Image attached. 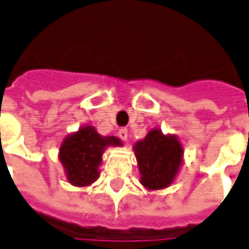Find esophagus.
<instances>
[{"label": "esophagus", "instance_id": "1", "mask_svg": "<svg viewBox=\"0 0 249 249\" xmlns=\"http://www.w3.org/2000/svg\"><path fill=\"white\" fill-rule=\"evenodd\" d=\"M118 136L122 139V140H127V138H128V132H127V128H119Z\"/></svg>", "mask_w": 249, "mask_h": 249}]
</instances>
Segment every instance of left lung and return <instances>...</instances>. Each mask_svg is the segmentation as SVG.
Instances as JSON below:
<instances>
[{"instance_id":"left-lung-1","label":"left lung","mask_w":249,"mask_h":249,"mask_svg":"<svg viewBox=\"0 0 249 249\" xmlns=\"http://www.w3.org/2000/svg\"><path fill=\"white\" fill-rule=\"evenodd\" d=\"M142 184L149 190H161L171 184L182 162L183 149L175 136H165L160 130L148 132L134 146Z\"/></svg>"}]
</instances>
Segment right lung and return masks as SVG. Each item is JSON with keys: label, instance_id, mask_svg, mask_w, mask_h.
I'll list each match as a JSON object with an SVG mask.
<instances>
[{"label": "right lung", "instance_id": "1", "mask_svg": "<svg viewBox=\"0 0 249 249\" xmlns=\"http://www.w3.org/2000/svg\"><path fill=\"white\" fill-rule=\"evenodd\" d=\"M114 136L104 138L93 127H83L78 132L65 139L59 149V160L66 169L71 184L84 187L98 178L104 149L107 145H121Z\"/></svg>", "mask_w": 249, "mask_h": 249}]
</instances>
